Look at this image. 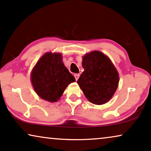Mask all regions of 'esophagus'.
<instances>
[{
    "label": "esophagus",
    "instance_id": "esophagus-1",
    "mask_svg": "<svg viewBox=\"0 0 151 151\" xmlns=\"http://www.w3.org/2000/svg\"><path fill=\"white\" fill-rule=\"evenodd\" d=\"M74 77H75L76 81H77V80H78V78H79V77H80V74H79V73H76V74H74Z\"/></svg>",
    "mask_w": 151,
    "mask_h": 151
}]
</instances>
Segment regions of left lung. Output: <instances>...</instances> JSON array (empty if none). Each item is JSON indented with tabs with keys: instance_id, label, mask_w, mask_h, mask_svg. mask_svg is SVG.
Segmentation results:
<instances>
[{
	"instance_id": "1",
	"label": "left lung",
	"mask_w": 151,
	"mask_h": 151,
	"mask_svg": "<svg viewBox=\"0 0 151 151\" xmlns=\"http://www.w3.org/2000/svg\"><path fill=\"white\" fill-rule=\"evenodd\" d=\"M82 72L78 84L88 101L95 104L108 102L119 83V75L114 65L104 53L95 51L84 55Z\"/></svg>"
}]
</instances>
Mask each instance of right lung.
<instances>
[{
  "label": "right lung",
  "instance_id": "1",
  "mask_svg": "<svg viewBox=\"0 0 151 151\" xmlns=\"http://www.w3.org/2000/svg\"><path fill=\"white\" fill-rule=\"evenodd\" d=\"M34 90L43 100L54 102L76 79L65 67L60 53H47L39 60L31 74Z\"/></svg>",
  "mask_w": 151,
  "mask_h": 151
}]
</instances>
